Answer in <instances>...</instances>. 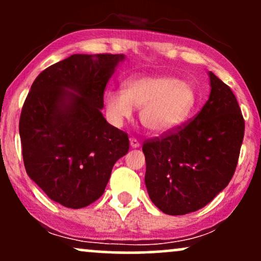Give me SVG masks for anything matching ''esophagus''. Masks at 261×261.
I'll return each mask as SVG.
<instances>
[{
  "label": "esophagus",
  "mask_w": 261,
  "mask_h": 261,
  "mask_svg": "<svg viewBox=\"0 0 261 261\" xmlns=\"http://www.w3.org/2000/svg\"><path fill=\"white\" fill-rule=\"evenodd\" d=\"M130 146L133 148H139L140 147V142L136 139H130Z\"/></svg>",
  "instance_id": "1"
}]
</instances>
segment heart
Wrapping results in <instances>:
<instances>
[{
	"instance_id": "obj_1",
	"label": "heart",
	"mask_w": 261,
	"mask_h": 261,
	"mask_svg": "<svg viewBox=\"0 0 261 261\" xmlns=\"http://www.w3.org/2000/svg\"><path fill=\"white\" fill-rule=\"evenodd\" d=\"M197 94L191 83L170 76H136L124 83V91L106 94L107 118L121 126L140 109V121L151 134L163 135L181 126L196 107Z\"/></svg>"
}]
</instances>
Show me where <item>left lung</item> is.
I'll list each match as a JSON object with an SVG mask.
<instances>
[{
  "label": "left lung",
  "instance_id": "1",
  "mask_svg": "<svg viewBox=\"0 0 261 261\" xmlns=\"http://www.w3.org/2000/svg\"><path fill=\"white\" fill-rule=\"evenodd\" d=\"M208 100L193 121L143 143L151 201L172 216L202 208L228 185L238 163L244 119L230 88L210 71Z\"/></svg>",
  "mask_w": 261,
  "mask_h": 261
}]
</instances>
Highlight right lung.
<instances>
[{
	"label": "right lung",
	"mask_w": 261,
	"mask_h": 261,
	"mask_svg": "<svg viewBox=\"0 0 261 261\" xmlns=\"http://www.w3.org/2000/svg\"><path fill=\"white\" fill-rule=\"evenodd\" d=\"M122 54H74L44 70L27 95L19 136L27 174L53 201L82 208L103 195L127 134L101 114Z\"/></svg>",
	"instance_id": "add662e5"
}]
</instances>
